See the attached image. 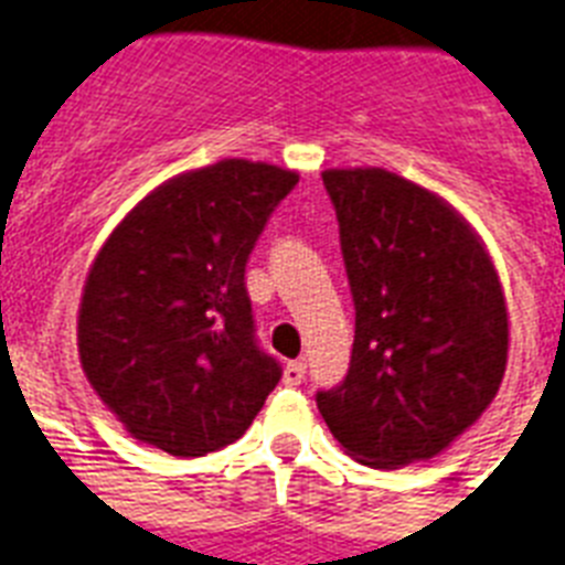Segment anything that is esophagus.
<instances>
[{"label":"esophagus","mask_w":565,"mask_h":565,"mask_svg":"<svg viewBox=\"0 0 565 565\" xmlns=\"http://www.w3.org/2000/svg\"><path fill=\"white\" fill-rule=\"evenodd\" d=\"M305 362L296 360V362H287V369H284V383L287 386H301V380H305Z\"/></svg>","instance_id":"1"}]
</instances>
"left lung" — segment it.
Listing matches in <instances>:
<instances>
[{
    "instance_id": "1",
    "label": "left lung",
    "mask_w": 565,
    "mask_h": 565,
    "mask_svg": "<svg viewBox=\"0 0 565 565\" xmlns=\"http://www.w3.org/2000/svg\"><path fill=\"white\" fill-rule=\"evenodd\" d=\"M339 217L356 330L324 424L360 465L429 461L497 397L508 365L505 290L461 211L386 168L322 173Z\"/></svg>"
}]
</instances>
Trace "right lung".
I'll return each instance as SVG.
<instances>
[{
    "instance_id": "add662e5",
    "label": "right lung",
    "mask_w": 565,
    "mask_h": 565,
    "mask_svg": "<svg viewBox=\"0 0 565 565\" xmlns=\"http://www.w3.org/2000/svg\"><path fill=\"white\" fill-rule=\"evenodd\" d=\"M298 173L220 159L141 196L86 273L77 356L127 433L179 458L237 441L281 369L252 337L249 252Z\"/></svg>"
}]
</instances>
